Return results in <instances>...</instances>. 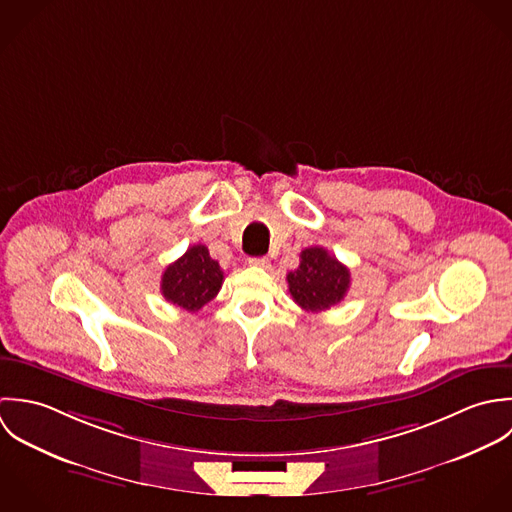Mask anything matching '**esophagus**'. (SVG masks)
Here are the masks:
<instances>
[{
    "mask_svg": "<svg viewBox=\"0 0 512 512\" xmlns=\"http://www.w3.org/2000/svg\"><path fill=\"white\" fill-rule=\"evenodd\" d=\"M249 265L265 269V267H269V259H267V257H251V259H249Z\"/></svg>",
    "mask_w": 512,
    "mask_h": 512,
    "instance_id": "obj_1",
    "label": "esophagus"
}]
</instances>
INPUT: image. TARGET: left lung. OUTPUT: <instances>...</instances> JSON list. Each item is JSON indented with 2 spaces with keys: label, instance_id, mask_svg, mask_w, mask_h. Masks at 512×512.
<instances>
[{
  "label": "left lung",
  "instance_id": "left-lung-1",
  "mask_svg": "<svg viewBox=\"0 0 512 512\" xmlns=\"http://www.w3.org/2000/svg\"><path fill=\"white\" fill-rule=\"evenodd\" d=\"M293 301L307 310L320 312L338 305L350 289V271L324 247L301 251V265L287 275Z\"/></svg>",
  "mask_w": 512,
  "mask_h": 512
}]
</instances>
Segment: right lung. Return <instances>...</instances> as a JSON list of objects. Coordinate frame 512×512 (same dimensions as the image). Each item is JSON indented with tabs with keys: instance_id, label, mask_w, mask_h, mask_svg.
<instances>
[{
	"instance_id": "1",
	"label": "right lung",
	"mask_w": 512,
	"mask_h": 512,
	"mask_svg": "<svg viewBox=\"0 0 512 512\" xmlns=\"http://www.w3.org/2000/svg\"><path fill=\"white\" fill-rule=\"evenodd\" d=\"M223 285V271L209 257L205 245H192L178 261L166 267L160 283L164 299L172 305L198 312Z\"/></svg>"
}]
</instances>
